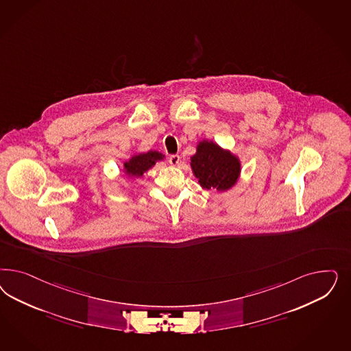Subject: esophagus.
<instances>
[{"label": "esophagus", "mask_w": 351, "mask_h": 351, "mask_svg": "<svg viewBox=\"0 0 351 351\" xmlns=\"http://www.w3.org/2000/svg\"><path fill=\"white\" fill-rule=\"evenodd\" d=\"M180 160H181L180 155H170L169 156V162L171 165H177L180 162Z\"/></svg>", "instance_id": "34e87169"}]
</instances>
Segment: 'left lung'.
<instances>
[{"label": "left lung", "instance_id": "1", "mask_svg": "<svg viewBox=\"0 0 351 351\" xmlns=\"http://www.w3.org/2000/svg\"><path fill=\"white\" fill-rule=\"evenodd\" d=\"M193 174L204 189L228 190L238 181L240 162L230 152L213 142H200L197 152L191 158Z\"/></svg>", "mask_w": 351, "mask_h": 351}]
</instances>
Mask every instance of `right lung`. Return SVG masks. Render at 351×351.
<instances>
[{
	"label": "right lung",
	"mask_w": 351,
	"mask_h": 351,
	"mask_svg": "<svg viewBox=\"0 0 351 351\" xmlns=\"http://www.w3.org/2000/svg\"><path fill=\"white\" fill-rule=\"evenodd\" d=\"M162 156L156 151H149L147 154H141L134 158H130L128 162H125L124 167L128 174L141 177L145 171H147L158 160H161Z\"/></svg>",
	"instance_id": "1"
}]
</instances>
